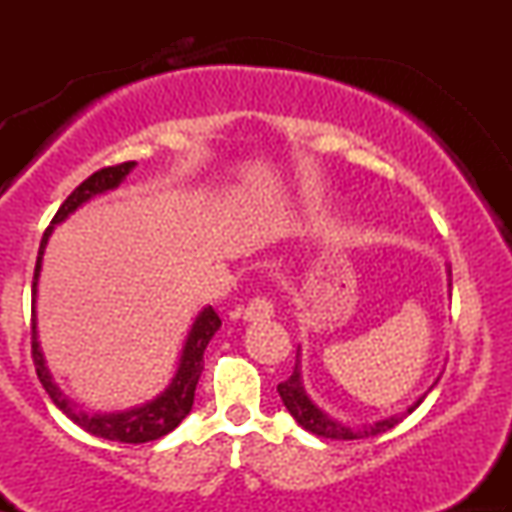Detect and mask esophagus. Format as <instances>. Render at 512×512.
I'll use <instances>...</instances> for the list:
<instances>
[{
  "label": "esophagus",
  "instance_id": "esophagus-1",
  "mask_svg": "<svg viewBox=\"0 0 512 512\" xmlns=\"http://www.w3.org/2000/svg\"><path fill=\"white\" fill-rule=\"evenodd\" d=\"M274 315V303L269 301L267 296H257L243 308V317L245 320L255 322V320H269Z\"/></svg>",
  "mask_w": 512,
  "mask_h": 512
}]
</instances>
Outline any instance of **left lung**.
Listing matches in <instances>:
<instances>
[{
  "label": "left lung",
  "instance_id": "1",
  "mask_svg": "<svg viewBox=\"0 0 512 512\" xmlns=\"http://www.w3.org/2000/svg\"><path fill=\"white\" fill-rule=\"evenodd\" d=\"M450 276H452V269H450ZM276 392L281 395V402H284V407L289 409V414L305 428V431L315 433V436H320V438H332V440H358V438L378 436V433H385V431H390V428H395L399 421L404 419V416L411 414V411L424 402V397H421L414 407H409L407 414L390 416V419L378 421V424H373V426H363V428H356V431H351V428H346L339 424V421H334L327 414H322V411L317 409L313 402H310L308 395L303 392V385H301L298 358H296V368H293L291 378L284 380V383H279Z\"/></svg>",
  "mask_w": 512,
  "mask_h": 512
}]
</instances>
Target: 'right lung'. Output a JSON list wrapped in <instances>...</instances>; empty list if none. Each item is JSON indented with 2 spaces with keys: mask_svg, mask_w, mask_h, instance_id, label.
Instances as JSON below:
<instances>
[{
  "mask_svg": "<svg viewBox=\"0 0 512 512\" xmlns=\"http://www.w3.org/2000/svg\"><path fill=\"white\" fill-rule=\"evenodd\" d=\"M134 168V161H125L117 163V166H108L96 170L93 175L81 182L79 187L62 202V207L57 209V214L52 216L50 226L45 228L43 240H40V250H38V260H35V272H33V296H35V284H38V272H40V262H43V248L48 243V236L52 233V226L67 219L69 214L76 207L88 202L91 197L101 195L105 190H113L122 182V178ZM35 303V301H33ZM221 327V317L214 308H204L199 317L192 325L190 337H187L185 349H182V358H180V368L175 373L173 383L168 385V390L163 392L161 397H156L154 402L144 404V407L122 411V414H86L84 409L76 407L74 402H69L67 397L62 395V390L52 383L48 368H45L43 354L38 349V332H35V305H33V320H31V356H33V366L35 373H38V380L43 383L45 392H48L52 402L60 407L69 419L74 421L76 426L84 428L86 433L96 438H105V440H117V443H149V440H158L166 433L173 431L175 426L190 414L192 402H195V390L199 383V375L204 370V349H207L209 339L214 337V332Z\"/></svg>",
  "mask_w": 512,
  "mask_h": 512,
  "instance_id": "right-lung-1",
  "label": "right lung"
}]
</instances>
